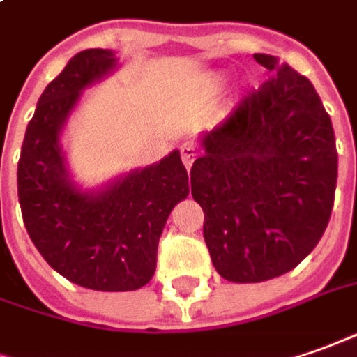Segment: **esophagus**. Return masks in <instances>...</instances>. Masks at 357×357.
<instances>
[{"instance_id": "esophagus-1", "label": "esophagus", "mask_w": 357, "mask_h": 357, "mask_svg": "<svg viewBox=\"0 0 357 357\" xmlns=\"http://www.w3.org/2000/svg\"><path fill=\"white\" fill-rule=\"evenodd\" d=\"M197 148H195V144H191V142H185L183 146H181V160H183V166L185 168H191L193 166V162H195V158H197Z\"/></svg>"}]
</instances>
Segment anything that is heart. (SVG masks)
Instances as JSON below:
<instances>
[{
    "label": "heart",
    "instance_id": "obj_1",
    "mask_svg": "<svg viewBox=\"0 0 357 357\" xmlns=\"http://www.w3.org/2000/svg\"><path fill=\"white\" fill-rule=\"evenodd\" d=\"M217 84H219V77H209V79L201 82V84L193 89V96L199 97V99H205V97L211 96V91L215 89Z\"/></svg>",
    "mask_w": 357,
    "mask_h": 357
}]
</instances>
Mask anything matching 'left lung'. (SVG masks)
<instances>
[{
    "instance_id": "left-lung-1",
    "label": "left lung",
    "mask_w": 357,
    "mask_h": 357,
    "mask_svg": "<svg viewBox=\"0 0 357 357\" xmlns=\"http://www.w3.org/2000/svg\"><path fill=\"white\" fill-rule=\"evenodd\" d=\"M271 77L225 123L199 135L191 195L220 278L260 283L297 268L326 230L338 154L321 97L305 76L254 54Z\"/></svg>"
}]
</instances>
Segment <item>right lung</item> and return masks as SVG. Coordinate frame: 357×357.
Wrapping results in <instances>:
<instances>
[{"mask_svg":"<svg viewBox=\"0 0 357 357\" xmlns=\"http://www.w3.org/2000/svg\"><path fill=\"white\" fill-rule=\"evenodd\" d=\"M107 48L77 52L38 99L17 166L26 232L52 270L96 291H135L156 271L158 240L172 209L189 195L179 150L86 189L70 172L62 132L87 87L111 76Z\"/></svg>","mask_w":357,"mask_h":357,"instance_id":"add662e5","label":"right lung"}]
</instances>
